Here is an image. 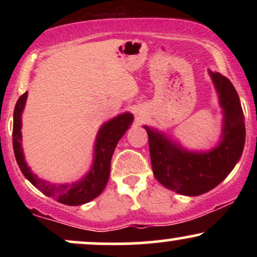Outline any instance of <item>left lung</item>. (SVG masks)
<instances>
[{"label": "left lung", "instance_id": "left-lung-1", "mask_svg": "<svg viewBox=\"0 0 257 257\" xmlns=\"http://www.w3.org/2000/svg\"><path fill=\"white\" fill-rule=\"evenodd\" d=\"M208 72L222 108V128L216 146L208 151L187 150L164 132L144 125L155 178L164 187L188 197L209 192L222 182L240 159L245 144V123L237 90L221 73Z\"/></svg>", "mask_w": 257, "mask_h": 257}]
</instances>
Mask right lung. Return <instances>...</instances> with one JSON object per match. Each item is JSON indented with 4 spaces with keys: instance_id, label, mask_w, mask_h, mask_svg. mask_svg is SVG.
Listing matches in <instances>:
<instances>
[{
    "instance_id": "right-lung-1",
    "label": "right lung",
    "mask_w": 257,
    "mask_h": 257,
    "mask_svg": "<svg viewBox=\"0 0 257 257\" xmlns=\"http://www.w3.org/2000/svg\"><path fill=\"white\" fill-rule=\"evenodd\" d=\"M28 91L18 99L13 116V149L17 163L22 170L23 175L38 188L46 196L52 197L59 203L66 205H82L90 202L104 191L108 181L111 169V158L114 149L131 128L134 116L131 112H124L118 116L105 122L100 126L94 143L93 162L90 169L82 179L73 181L71 184H51L49 181L40 179L36 174L31 172L30 167L25 161L24 151L22 146V114L25 108Z\"/></svg>"
}]
</instances>
